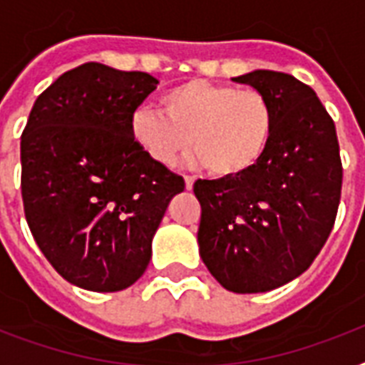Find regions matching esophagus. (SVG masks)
<instances>
[{"mask_svg": "<svg viewBox=\"0 0 365 365\" xmlns=\"http://www.w3.org/2000/svg\"><path fill=\"white\" fill-rule=\"evenodd\" d=\"M193 183H195V178L193 176H185V189H193Z\"/></svg>", "mask_w": 365, "mask_h": 365, "instance_id": "obj_1", "label": "esophagus"}]
</instances>
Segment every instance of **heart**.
<instances>
[{
  "instance_id": "b5f03b06",
  "label": "heart",
  "mask_w": 365,
  "mask_h": 365,
  "mask_svg": "<svg viewBox=\"0 0 365 365\" xmlns=\"http://www.w3.org/2000/svg\"><path fill=\"white\" fill-rule=\"evenodd\" d=\"M163 111L138 108L130 136L155 163L170 166L193 143V163L233 180L254 170L274 132L271 100L255 88L187 79L160 96Z\"/></svg>"
}]
</instances>
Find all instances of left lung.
<instances>
[{
	"instance_id": "8db88e82",
	"label": "left lung",
	"mask_w": 365,
	"mask_h": 365,
	"mask_svg": "<svg viewBox=\"0 0 365 365\" xmlns=\"http://www.w3.org/2000/svg\"><path fill=\"white\" fill-rule=\"evenodd\" d=\"M271 100L274 132L254 170L197 180L199 254L223 288L261 294L305 272L334 227L343 168L335 125L309 85L255 70L233 77Z\"/></svg>"
}]
</instances>
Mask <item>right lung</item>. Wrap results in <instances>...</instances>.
I'll return each instance as SVG.
<instances>
[{
  "label": "right lung",
  "instance_id": "add662e5",
  "mask_svg": "<svg viewBox=\"0 0 365 365\" xmlns=\"http://www.w3.org/2000/svg\"><path fill=\"white\" fill-rule=\"evenodd\" d=\"M159 81L87 62L37 96L20 138L22 202L37 246L60 277L119 292L142 277L182 176L130 136V117Z\"/></svg>",
  "mask_w": 365,
  "mask_h": 365
}]
</instances>
